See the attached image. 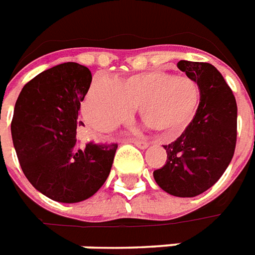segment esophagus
I'll list each match as a JSON object with an SVG mask.
<instances>
[{
    "mask_svg": "<svg viewBox=\"0 0 255 255\" xmlns=\"http://www.w3.org/2000/svg\"><path fill=\"white\" fill-rule=\"evenodd\" d=\"M133 144H135L136 147H139L140 149H145V148H148V145H149L148 141H143V140H135Z\"/></svg>",
    "mask_w": 255,
    "mask_h": 255,
    "instance_id": "34e87169",
    "label": "esophagus"
}]
</instances>
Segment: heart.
<instances>
[{
	"mask_svg": "<svg viewBox=\"0 0 255 255\" xmlns=\"http://www.w3.org/2000/svg\"><path fill=\"white\" fill-rule=\"evenodd\" d=\"M200 102L201 92L193 79L149 71L118 83L96 78L86 95L83 115L96 129L111 131L129 120L132 110H139L147 126L165 136H176L193 122Z\"/></svg>",
	"mask_w": 255,
	"mask_h": 255,
	"instance_id": "b5f03b06",
	"label": "heart"
}]
</instances>
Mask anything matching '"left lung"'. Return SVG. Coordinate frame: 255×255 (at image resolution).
<instances>
[{
	"mask_svg": "<svg viewBox=\"0 0 255 255\" xmlns=\"http://www.w3.org/2000/svg\"><path fill=\"white\" fill-rule=\"evenodd\" d=\"M177 67L200 87L197 115L168 145L165 165L153 172L157 185L176 197H194L220 180L237 141V103L220 71L210 63L180 61Z\"/></svg>",
	"mask_w": 255,
	"mask_h": 255,
	"instance_id": "left-lung-1",
	"label": "left lung"
}]
</instances>
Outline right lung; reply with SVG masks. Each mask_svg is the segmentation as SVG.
Here are the masks:
<instances>
[{
    "instance_id": "obj_1",
    "label": "right lung",
    "mask_w": 255,
    "mask_h": 255,
    "mask_svg": "<svg viewBox=\"0 0 255 255\" xmlns=\"http://www.w3.org/2000/svg\"><path fill=\"white\" fill-rule=\"evenodd\" d=\"M91 71L67 62L38 74L18 96L11 137L18 161L30 184L58 202L87 200L107 180L118 144L78 147L81 102L91 85Z\"/></svg>"
}]
</instances>
